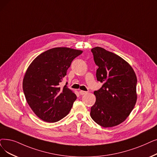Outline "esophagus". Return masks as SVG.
Segmentation results:
<instances>
[{"mask_svg":"<svg viewBox=\"0 0 157 157\" xmlns=\"http://www.w3.org/2000/svg\"><path fill=\"white\" fill-rule=\"evenodd\" d=\"M79 93H80V94H81V95H83L86 94L87 93V92H86V91H83V90H80V91H79Z\"/></svg>","mask_w":157,"mask_h":157,"instance_id":"esophagus-1","label":"esophagus"}]
</instances>
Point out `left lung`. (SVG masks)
<instances>
[{
  "instance_id": "8db88e82",
  "label": "left lung",
  "mask_w": 157,
  "mask_h": 157,
  "mask_svg": "<svg viewBox=\"0 0 157 157\" xmlns=\"http://www.w3.org/2000/svg\"><path fill=\"white\" fill-rule=\"evenodd\" d=\"M91 51L99 67L97 79L103 85L94 92L96 101L90 116L104 128L119 125L129 116L137 101V76L131 65L117 54L99 47Z\"/></svg>"
}]
</instances>
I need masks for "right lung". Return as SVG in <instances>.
<instances>
[{"label": "right lung", "instance_id": "1", "mask_svg": "<svg viewBox=\"0 0 157 157\" xmlns=\"http://www.w3.org/2000/svg\"><path fill=\"white\" fill-rule=\"evenodd\" d=\"M83 52L67 47H56L40 54L27 69L23 91L33 112L44 121L55 122L69 113L77 97L59 84L73 59ZM67 85V84H66Z\"/></svg>", "mask_w": 157, "mask_h": 157}]
</instances>
